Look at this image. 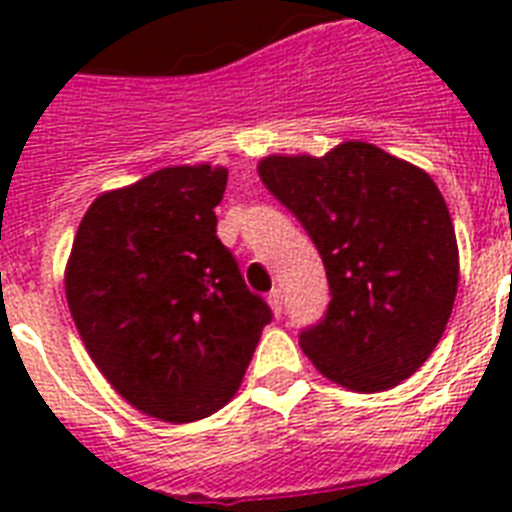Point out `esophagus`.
Listing matches in <instances>:
<instances>
[{
  "mask_svg": "<svg viewBox=\"0 0 512 512\" xmlns=\"http://www.w3.org/2000/svg\"><path fill=\"white\" fill-rule=\"evenodd\" d=\"M268 305H271V311L276 316H281V311H284V295H281V289H273L271 295H268Z\"/></svg>",
  "mask_w": 512,
  "mask_h": 512,
  "instance_id": "esophagus-1",
  "label": "esophagus"
}]
</instances>
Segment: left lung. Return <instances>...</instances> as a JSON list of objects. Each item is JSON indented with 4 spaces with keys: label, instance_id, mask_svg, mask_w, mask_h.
<instances>
[{
    "label": "left lung",
    "instance_id": "left-lung-1",
    "mask_svg": "<svg viewBox=\"0 0 512 512\" xmlns=\"http://www.w3.org/2000/svg\"><path fill=\"white\" fill-rule=\"evenodd\" d=\"M257 175L327 268V316L300 335L311 364L356 393L412 377L444 335L460 281L452 215L433 177L361 140L324 156H265Z\"/></svg>",
    "mask_w": 512,
    "mask_h": 512
}]
</instances>
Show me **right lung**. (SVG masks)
<instances>
[{
  "mask_svg": "<svg viewBox=\"0 0 512 512\" xmlns=\"http://www.w3.org/2000/svg\"><path fill=\"white\" fill-rule=\"evenodd\" d=\"M225 183V167L180 164L100 193L66 263L68 311L100 374L172 425L236 396L271 321L217 239Z\"/></svg>",
  "mask_w": 512,
  "mask_h": 512,
  "instance_id": "right-lung-1",
  "label": "right lung"
}]
</instances>
